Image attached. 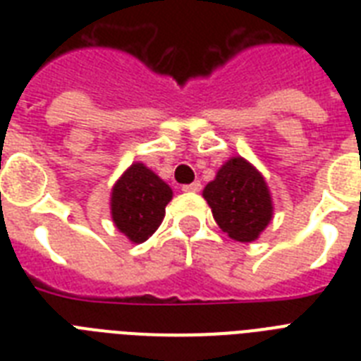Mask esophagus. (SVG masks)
Segmentation results:
<instances>
[{
    "instance_id": "1",
    "label": "esophagus",
    "mask_w": 361,
    "mask_h": 361,
    "mask_svg": "<svg viewBox=\"0 0 361 361\" xmlns=\"http://www.w3.org/2000/svg\"><path fill=\"white\" fill-rule=\"evenodd\" d=\"M202 189V183L200 181H192V183H187V185L181 187V191H185V192H198Z\"/></svg>"
}]
</instances>
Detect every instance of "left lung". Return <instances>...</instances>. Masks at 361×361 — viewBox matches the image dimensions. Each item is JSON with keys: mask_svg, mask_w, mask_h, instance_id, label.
Masks as SVG:
<instances>
[{"mask_svg": "<svg viewBox=\"0 0 361 361\" xmlns=\"http://www.w3.org/2000/svg\"><path fill=\"white\" fill-rule=\"evenodd\" d=\"M214 219L232 240L252 241L271 221V198L266 181L245 159L223 164L204 189Z\"/></svg>", "mask_w": 361, "mask_h": 361, "instance_id": "1", "label": "left lung"}]
</instances>
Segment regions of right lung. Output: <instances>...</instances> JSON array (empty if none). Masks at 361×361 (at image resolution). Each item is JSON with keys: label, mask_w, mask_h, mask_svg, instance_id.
Wrapping results in <instances>:
<instances>
[{"label": "right lung", "mask_w": 361, "mask_h": 361, "mask_svg": "<svg viewBox=\"0 0 361 361\" xmlns=\"http://www.w3.org/2000/svg\"><path fill=\"white\" fill-rule=\"evenodd\" d=\"M172 189L144 164H133L112 191V219L135 243H142L157 231Z\"/></svg>", "instance_id": "1"}]
</instances>
